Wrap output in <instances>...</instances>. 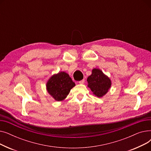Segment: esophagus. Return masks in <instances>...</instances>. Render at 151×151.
Segmentation results:
<instances>
[{
    "label": "esophagus",
    "instance_id": "1",
    "mask_svg": "<svg viewBox=\"0 0 151 151\" xmlns=\"http://www.w3.org/2000/svg\"><path fill=\"white\" fill-rule=\"evenodd\" d=\"M84 82H85V80H82L81 81H79L78 83H80V84H84Z\"/></svg>",
    "mask_w": 151,
    "mask_h": 151
}]
</instances>
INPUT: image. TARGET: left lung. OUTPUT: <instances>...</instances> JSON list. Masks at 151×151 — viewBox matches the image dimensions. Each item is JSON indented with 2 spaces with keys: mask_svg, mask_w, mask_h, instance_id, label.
Here are the masks:
<instances>
[{
  "mask_svg": "<svg viewBox=\"0 0 151 151\" xmlns=\"http://www.w3.org/2000/svg\"><path fill=\"white\" fill-rule=\"evenodd\" d=\"M88 86L93 93L98 97H102L108 92L111 86L110 79L99 68H93L92 74L88 76Z\"/></svg>",
  "mask_w": 151,
  "mask_h": 151,
  "instance_id": "8db88e82",
  "label": "left lung"
}]
</instances>
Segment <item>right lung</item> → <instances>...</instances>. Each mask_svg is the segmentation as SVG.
Wrapping results in <instances>:
<instances>
[{
    "instance_id": "right-lung-1",
    "label": "right lung",
    "mask_w": 151,
    "mask_h": 151,
    "mask_svg": "<svg viewBox=\"0 0 151 151\" xmlns=\"http://www.w3.org/2000/svg\"><path fill=\"white\" fill-rule=\"evenodd\" d=\"M75 86L69 75L64 71H60L49 79L46 83V89L55 100L62 101L67 97Z\"/></svg>"
}]
</instances>
